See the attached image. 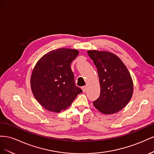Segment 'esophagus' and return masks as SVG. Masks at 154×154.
Here are the masks:
<instances>
[{
  "label": "esophagus",
  "instance_id": "34e87169",
  "mask_svg": "<svg viewBox=\"0 0 154 154\" xmlns=\"http://www.w3.org/2000/svg\"><path fill=\"white\" fill-rule=\"evenodd\" d=\"M82 91H83V92H85L86 91V86H82Z\"/></svg>",
  "mask_w": 154,
  "mask_h": 154
}]
</instances>
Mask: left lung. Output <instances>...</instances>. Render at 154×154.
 I'll list each match as a JSON object with an SVG mask.
<instances>
[{"instance_id": "obj_1", "label": "left lung", "mask_w": 154, "mask_h": 154, "mask_svg": "<svg viewBox=\"0 0 154 154\" xmlns=\"http://www.w3.org/2000/svg\"><path fill=\"white\" fill-rule=\"evenodd\" d=\"M97 69L100 93L94 106L104 114L115 113L125 108L133 95L132 79L125 64L111 52L87 51Z\"/></svg>"}]
</instances>
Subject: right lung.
<instances>
[{
    "label": "right lung",
    "instance_id": "right-lung-1",
    "mask_svg": "<svg viewBox=\"0 0 154 154\" xmlns=\"http://www.w3.org/2000/svg\"><path fill=\"white\" fill-rule=\"evenodd\" d=\"M79 51L59 48L38 60L30 79L35 97L48 111L59 113L72 104L82 90L75 85L70 65Z\"/></svg>",
    "mask_w": 154,
    "mask_h": 154
}]
</instances>
